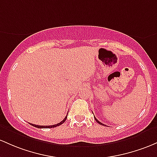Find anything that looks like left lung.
<instances>
[{"label":"left lung","mask_w":157,"mask_h":157,"mask_svg":"<svg viewBox=\"0 0 157 157\" xmlns=\"http://www.w3.org/2000/svg\"><path fill=\"white\" fill-rule=\"evenodd\" d=\"M94 119H95V121H97L98 124H101V125H105V124H102V123H101V122H100V121H98V120L97 119V118H95V117H94Z\"/></svg>","instance_id":"1"}]
</instances>
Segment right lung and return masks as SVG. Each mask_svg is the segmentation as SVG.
<instances>
[{
    "label": "right lung",
    "instance_id": "1",
    "mask_svg": "<svg viewBox=\"0 0 157 157\" xmlns=\"http://www.w3.org/2000/svg\"><path fill=\"white\" fill-rule=\"evenodd\" d=\"M66 118H67V115L65 117L64 119H63L61 122H60V123H58V124H54V125H51V126H40V125H36V124H30L32 125V126L37 127V128H52V127H56L57 126H59V125L63 124L65 121Z\"/></svg>",
    "mask_w": 157,
    "mask_h": 157
}]
</instances>
